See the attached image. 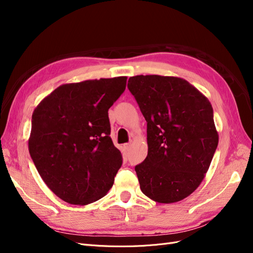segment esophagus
I'll list each match as a JSON object with an SVG mask.
<instances>
[{"label": "esophagus", "instance_id": "1", "mask_svg": "<svg viewBox=\"0 0 253 253\" xmlns=\"http://www.w3.org/2000/svg\"><path fill=\"white\" fill-rule=\"evenodd\" d=\"M124 148H125L126 150H128L129 148H131V143H125V144H124Z\"/></svg>", "mask_w": 253, "mask_h": 253}]
</instances>
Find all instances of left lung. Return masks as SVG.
<instances>
[{
    "mask_svg": "<svg viewBox=\"0 0 253 253\" xmlns=\"http://www.w3.org/2000/svg\"><path fill=\"white\" fill-rule=\"evenodd\" d=\"M127 87L148 122V156L135 167L142 193L162 204L182 201L201 185L217 148L212 105L178 77L134 76Z\"/></svg>",
    "mask_w": 253,
    "mask_h": 253,
    "instance_id": "1",
    "label": "left lung"
}]
</instances>
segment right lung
I'll list each match as a JSON object with an SVG mask.
<instances>
[{
    "label": "right lung",
    "instance_id": "right-lung-1",
    "mask_svg": "<svg viewBox=\"0 0 253 253\" xmlns=\"http://www.w3.org/2000/svg\"><path fill=\"white\" fill-rule=\"evenodd\" d=\"M126 79L62 84L33 113L29 154L46 186L68 204H91L113 186L122 156L110 137L108 112Z\"/></svg>",
    "mask_w": 253,
    "mask_h": 253
}]
</instances>
